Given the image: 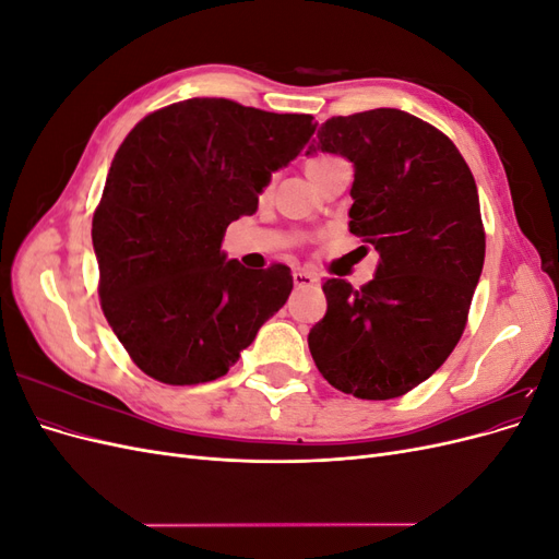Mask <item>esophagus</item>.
I'll return each mask as SVG.
<instances>
[{
  "mask_svg": "<svg viewBox=\"0 0 559 559\" xmlns=\"http://www.w3.org/2000/svg\"><path fill=\"white\" fill-rule=\"evenodd\" d=\"M294 284L298 286V289H310V286L319 284V277L314 273H308V270H296Z\"/></svg>",
  "mask_w": 559,
  "mask_h": 559,
  "instance_id": "34e87169",
  "label": "esophagus"
}]
</instances>
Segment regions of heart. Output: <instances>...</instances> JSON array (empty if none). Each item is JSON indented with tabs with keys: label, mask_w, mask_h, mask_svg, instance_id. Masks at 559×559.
Listing matches in <instances>:
<instances>
[{
	"label": "heart",
	"mask_w": 559,
	"mask_h": 559,
	"mask_svg": "<svg viewBox=\"0 0 559 559\" xmlns=\"http://www.w3.org/2000/svg\"><path fill=\"white\" fill-rule=\"evenodd\" d=\"M329 160H333V156H314L308 160V175H312L314 170H319L321 165H326Z\"/></svg>",
	"instance_id": "heart-1"
}]
</instances>
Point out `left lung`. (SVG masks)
I'll return each instance as SVG.
<instances>
[{"instance_id":"8db88e82","label":"left lung","mask_w":559,"mask_h":559,"mask_svg":"<svg viewBox=\"0 0 559 559\" xmlns=\"http://www.w3.org/2000/svg\"><path fill=\"white\" fill-rule=\"evenodd\" d=\"M317 138L310 151L354 163L349 230L380 263L361 289L324 282L329 308L308 345L335 389L396 399L431 378L464 333L485 261L476 181L450 138L401 109L333 116Z\"/></svg>"}]
</instances>
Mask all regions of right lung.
<instances>
[{"instance_id":"add662e5","label":"right lung","mask_w":559,"mask_h":559,"mask_svg":"<svg viewBox=\"0 0 559 559\" xmlns=\"http://www.w3.org/2000/svg\"><path fill=\"white\" fill-rule=\"evenodd\" d=\"M310 114L193 97L144 116L111 160L93 214L99 302L130 359L165 384L228 373L294 289L292 270L222 251L230 222L312 138Z\"/></svg>"}]
</instances>
